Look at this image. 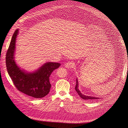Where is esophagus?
Wrapping results in <instances>:
<instances>
[{"mask_svg": "<svg viewBox=\"0 0 128 128\" xmlns=\"http://www.w3.org/2000/svg\"><path fill=\"white\" fill-rule=\"evenodd\" d=\"M64 66L66 68H71L73 67V66H74V63H73L72 61H68L66 64H65Z\"/></svg>", "mask_w": 128, "mask_h": 128, "instance_id": "1", "label": "esophagus"}]
</instances>
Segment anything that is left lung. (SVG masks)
I'll return each mask as SVG.
<instances>
[{
  "label": "left lung",
  "mask_w": 128,
  "mask_h": 128,
  "mask_svg": "<svg viewBox=\"0 0 128 128\" xmlns=\"http://www.w3.org/2000/svg\"><path fill=\"white\" fill-rule=\"evenodd\" d=\"M78 79H76V87H75V90H76V91L77 92V93H78V94L79 95V96L82 99H83L84 100H94L99 99V98H97V97H92V96H86L84 95H83L82 94L80 93L79 89L78 88Z\"/></svg>",
  "instance_id": "left-lung-1"
}]
</instances>
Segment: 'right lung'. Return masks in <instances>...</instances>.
Masks as SVG:
<instances>
[{
	"label": "right lung",
	"instance_id": "add662e5",
	"mask_svg": "<svg viewBox=\"0 0 128 128\" xmlns=\"http://www.w3.org/2000/svg\"><path fill=\"white\" fill-rule=\"evenodd\" d=\"M18 31V29L14 31L6 54L8 74L18 90L33 98H43L50 92L51 88L50 82V74L61 64L56 62H48L38 70L31 73L21 70L14 60L16 40Z\"/></svg>",
	"mask_w": 128,
	"mask_h": 128
}]
</instances>
